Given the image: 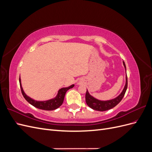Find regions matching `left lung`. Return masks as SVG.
I'll return each instance as SVG.
<instances>
[{"instance_id": "8db88e82", "label": "left lung", "mask_w": 152, "mask_h": 152, "mask_svg": "<svg viewBox=\"0 0 152 152\" xmlns=\"http://www.w3.org/2000/svg\"><path fill=\"white\" fill-rule=\"evenodd\" d=\"M123 65L124 66V68H125L126 73V64L124 61H123ZM127 88V77L126 75L125 86H124L122 91L121 92V93L118 96H117L116 98H115L113 99L107 100V101H102V100L94 98L93 96H91L89 94V91L87 89L86 94V103L90 108H91L92 109H93L94 110H97V111H101V112L107 111V110L113 108L121 102V101L122 99L124 94L126 93Z\"/></svg>"}]
</instances>
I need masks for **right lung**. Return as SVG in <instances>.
<instances>
[{
    "instance_id": "1",
    "label": "right lung",
    "mask_w": 152,
    "mask_h": 152,
    "mask_svg": "<svg viewBox=\"0 0 152 152\" xmlns=\"http://www.w3.org/2000/svg\"><path fill=\"white\" fill-rule=\"evenodd\" d=\"M19 81H20V87H21V93H22L23 96V97L25 98V99L30 104L33 105L34 107L37 108L39 109L44 110H56L58 108H59L63 103L64 98H65V96L66 91L68 89L73 88V87L75 86L74 84H72L68 87H63V88L60 89L58 91V94L56 96V97L54 98L48 99L46 101H36L34 99L31 98L30 97H29V96H28L25 94V93L23 91V87H22V86H21V82L20 77L19 79Z\"/></svg>"
}]
</instances>
